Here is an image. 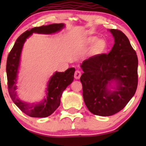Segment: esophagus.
<instances>
[{
	"mask_svg": "<svg viewBox=\"0 0 146 146\" xmlns=\"http://www.w3.org/2000/svg\"><path fill=\"white\" fill-rule=\"evenodd\" d=\"M81 74H82L80 72V71L76 70L74 73V78L76 79H80V78L81 76Z\"/></svg>",
	"mask_w": 146,
	"mask_h": 146,
	"instance_id": "1",
	"label": "esophagus"
}]
</instances>
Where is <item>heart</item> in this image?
Masks as SVG:
<instances>
[{
	"label": "heart",
	"instance_id": "1",
	"mask_svg": "<svg viewBox=\"0 0 146 146\" xmlns=\"http://www.w3.org/2000/svg\"><path fill=\"white\" fill-rule=\"evenodd\" d=\"M88 46H91L90 53L93 56L102 54L107 50L108 44L104 39H98L96 36H89L86 40Z\"/></svg>",
	"mask_w": 146,
	"mask_h": 146
}]
</instances>
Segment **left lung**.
I'll list each match as a JSON object with an SVG mask.
<instances>
[{"mask_svg": "<svg viewBox=\"0 0 146 146\" xmlns=\"http://www.w3.org/2000/svg\"><path fill=\"white\" fill-rule=\"evenodd\" d=\"M109 31L114 38L111 51L89 58L80 66L84 101L91 113L100 116L121 110L137 86L136 52L122 32Z\"/></svg>", "mask_w": 146, "mask_h": 146, "instance_id": "8db88e82", "label": "left lung"}]
</instances>
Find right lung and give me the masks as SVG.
<instances>
[{
  "instance_id": "obj_1",
  "label": "right lung",
  "mask_w": 146,
  "mask_h": 146,
  "mask_svg": "<svg viewBox=\"0 0 146 146\" xmlns=\"http://www.w3.org/2000/svg\"><path fill=\"white\" fill-rule=\"evenodd\" d=\"M65 27L64 23L35 27L27 31L18 38L7 62V75L10 96L13 102L26 114L33 117H46L51 115L60 104V98L64 90L73 82L74 68H70L64 72H55L48 82L46 96L40 102L30 103L22 100L18 96L17 80L21 64V56L24 44L33 33L52 35Z\"/></svg>"
}]
</instances>
